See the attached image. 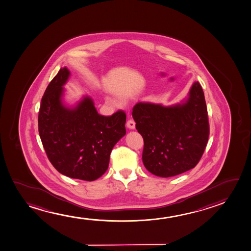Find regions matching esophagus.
Listing matches in <instances>:
<instances>
[{"instance_id": "34e87169", "label": "esophagus", "mask_w": 251, "mask_h": 251, "mask_svg": "<svg viewBox=\"0 0 251 251\" xmlns=\"http://www.w3.org/2000/svg\"><path fill=\"white\" fill-rule=\"evenodd\" d=\"M135 121L133 120H129L127 122H126V126H127L129 129H131V130H133L135 129Z\"/></svg>"}]
</instances>
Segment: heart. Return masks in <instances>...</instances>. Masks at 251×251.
<instances>
[{"mask_svg": "<svg viewBox=\"0 0 251 251\" xmlns=\"http://www.w3.org/2000/svg\"><path fill=\"white\" fill-rule=\"evenodd\" d=\"M118 97H119L120 99H122V98H123V96H118ZM106 101L107 103H112V100H111L109 98H106Z\"/></svg>", "mask_w": 251, "mask_h": 251, "instance_id": "obj_1", "label": "heart"}]
</instances>
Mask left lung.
<instances>
[{"label":"left lung","instance_id":"obj_1","mask_svg":"<svg viewBox=\"0 0 251 251\" xmlns=\"http://www.w3.org/2000/svg\"><path fill=\"white\" fill-rule=\"evenodd\" d=\"M132 118L144 138L142 158L149 172L171 177L197 165L209 138L207 108L199 81L175 105L137 103Z\"/></svg>","mask_w":251,"mask_h":251}]
</instances>
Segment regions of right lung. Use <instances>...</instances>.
I'll return each instance as SVG.
<instances>
[{"instance_id": "1", "label": "right lung", "mask_w": 251, "mask_h": 251, "mask_svg": "<svg viewBox=\"0 0 251 251\" xmlns=\"http://www.w3.org/2000/svg\"><path fill=\"white\" fill-rule=\"evenodd\" d=\"M70 76L67 68H61L46 88L39 108V136L59 173L92 181L106 172L112 150L126 135V115L123 111L100 115L88 96L67 106L64 86Z\"/></svg>"}]
</instances>
